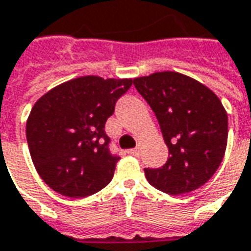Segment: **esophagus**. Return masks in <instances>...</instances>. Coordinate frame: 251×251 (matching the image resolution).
<instances>
[{"instance_id": "esophagus-1", "label": "esophagus", "mask_w": 251, "mask_h": 251, "mask_svg": "<svg viewBox=\"0 0 251 251\" xmlns=\"http://www.w3.org/2000/svg\"><path fill=\"white\" fill-rule=\"evenodd\" d=\"M127 154H130V155H139V149L136 147V149H130V150H127Z\"/></svg>"}]
</instances>
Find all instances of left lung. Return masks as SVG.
<instances>
[{"label": "left lung", "mask_w": 251, "mask_h": 251, "mask_svg": "<svg viewBox=\"0 0 251 251\" xmlns=\"http://www.w3.org/2000/svg\"><path fill=\"white\" fill-rule=\"evenodd\" d=\"M134 87L158 119L169 157L161 168H146L149 183L168 195L203 186L225 155L228 115L221 100L203 83L177 72L136 77Z\"/></svg>", "instance_id": "1"}]
</instances>
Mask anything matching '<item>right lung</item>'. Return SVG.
Here are the masks:
<instances>
[{
  "label": "right lung",
  "mask_w": 251,
  "mask_h": 251,
  "mask_svg": "<svg viewBox=\"0 0 251 251\" xmlns=\"http://www.w3.org/2000/svg\"><path fill=\"white\" fill-rule=\"evenodd\" d=\"M132 79L82 76L41 96L26 124L31 160L56 193L87 197L108 185L119 157L111 154L105 122Z\"/></svg>",
  "instance_id": "right-lung-1"
}]
</instances>
